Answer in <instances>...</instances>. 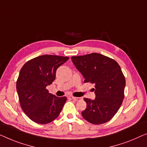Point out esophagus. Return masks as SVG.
I'll use <instances>...</instances> for the list:
<instances>
[{
    "instance_id": "34e87169",
    "label": "esophagus",
    "mask_w": 147,
    "mask_h": 147,
    "mask_svg": "<svg viewBox=\"0 0 147 147\" xmlns=\"http://www.w3.org/2000/svg\"><path fill=\"white\" fill-rule=\"evenodd\" d=\"M72 99H73V100H75V101H78V100H80V97H75V96H72Z\"/></svg>"
}]
</instances>
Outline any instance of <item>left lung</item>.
I'll list each match as a JSON object with an SVG mask.
<instances>
[{
	"instance_id": "1",
	"label": "left lung",
	"mask_w": 147,
	"mask_h": 147,
	"mask_svg": "<svg viewBox=\"0 0 147 147\" xmlns=\"http://www.w3.org/2000/svg\"><path fill=\"white\" fill-rule=\"evenodd\" d=\"M72 61L83 75L84 82L95 84L93 100L84 98L86 108L82 116L90 123L100 125L110 121L121 107L125 96V77L117 61L93 53L74 56Z\"/></svg>"
}]
</instances>
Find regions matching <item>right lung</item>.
Segmentation results:
<instances>
[{
	"label": "right lung",
	"instance_id": "add662e5",
	"mask_svg": "<svg viewBox=\"0 0 147 147\" xmlns=\"http://www.w3.org/2000/svg\"><path fill=\"white\" fill-rule=\"evenodd\" d=\"M69 57L45 55L35 57L22 66L16 81L20 107L30 120L47 124L60 115L67 97L49 93L47 86L55 79L56 71Z\"/></svg>",
	"mask_w": 147,
	"mask_h": 147
}]
</instances>
